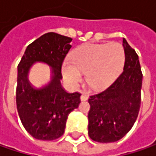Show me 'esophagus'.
Listing matches in <instances>:
<instances>
[{
  "label": "esophagus",
  "instance_id": "obj_1",
  "mask_svg": "<svg viewBox=\"0 0 156 156\" xmlns=\"http://www.w3.org/2000/svg\"><path fill=\"white\" fill-rule=\"evenodd\" d=\"M87 99H88V96L87 94H85V93H82L81 96H80V100L81 101H86Z\"/></svg>",
  "mask_w": 156,
  "mask_h": 156
}]
</instances>
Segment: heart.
Returning a JSON list of instances; mask_svg holds the SVG:
<instances>
[{
  "mask_svg": "<svg viewBox=\"0 0 156 156\" xmlns=\"http://www.w3.org/2000/svg\"><path fill=\"white\" fill-rule=\"evenodd\" d=\"M125 60V49L118 42L85 43L71 51L70 61L62 65V75L70 86L76 87L85 73L87 85L96 91H102L120 75Z\"/></svg>",
  "mask_w": 156,
  "mask_h": 156,
  "instance_id": "b5f03b06",
  "label": "heart"
}]
</instances>
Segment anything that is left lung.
Returning a JSON list of instances; mask_svg holds the SVG:
<instances>
[{
  "mask_svg": "<svg viewBox=\"0 0 156 156\" xmlns=\"http://www.w3.org/2000/svg\"><path fill=\"white\" fill-rule=\"evenodd\" d=\"M126 53L124 70L105 91L88 99V136L99 143L124 137L134 126L140 108L143 75L138 56L123 40Z\"/></svg>",
  "mask_w": 156,
  "mask_h": 156,
  "instance_id": "obj_1",
  "label": "left lung"
}]
</instances>
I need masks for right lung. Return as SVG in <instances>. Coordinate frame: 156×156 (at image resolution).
Segmentation results:
<instances>
[{
	"label": "right lung",
	"instance_id": "obj_1",
	"mask_svg": "<svg viewBox=\"0 0 156 156\" xmlns=\"http://www.w3.org/2000/svg\"><path fill=\"white\" fill-rule=\"evenodd\" d=\"M71 41V38L55 32L46 33L27 47L18 66L17 110L24 128L36 139L51 141L60 137L69 113L80 103L79 93H68L60 84L62 62ZM36 62L47 64L51 72L50 82L40 88L31 85L27 78Z\"/></svg>",
	"mask_w": 156,
	"mask_h": 156
}]
</instances>
